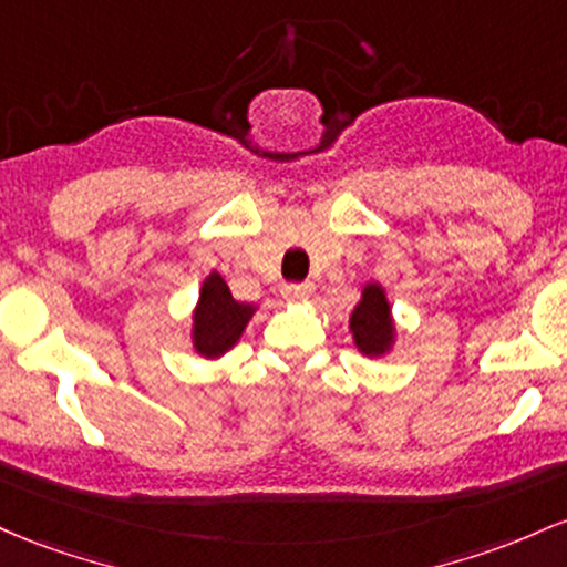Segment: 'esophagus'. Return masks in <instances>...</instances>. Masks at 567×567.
Segmentation results:
<instances>
[{
  "mask_svg": "<svg viewBox=\"0 0 567 567\" xmlns=\"http://www.w3.org/2000/svg\"><path fill=\"white\" fill-rule=\"evenodd\" d=\"M316 286L310 281H302V284H286L284 286V297H289V300H308L310 295H313Z\"/></svg>",
  "mask_w": 567,
  "mask_h": 567,
  "instance_id": "obj_1",
  "label": "esophagus"
}]
</instances>
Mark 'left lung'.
<instances>
[{
  "instance_id": "obj_1",
  "label": "left lung",
  "mask_w": 567,
  "mask_h": 567,
  "mask_svg": "<svg viewBox=\"0 0 567 567\" xmlns=\"http://www.w3.org/2000/svg\"><path fill=\"white\" fill-rule=\"evenodd\" d=\"M353 342L361 353L374 359L385 355L396 340V327H393L391 305L380 284H367L361 291V300L351 313Z\"/></svg>"
}]
</instances>
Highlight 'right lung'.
Here are the masks:
<instances>
[{"label": "right lung", "mask_w": 567, "mask_h": 567, "mask_svg": "<svg viewBox=\"0 0 567 567\" xmlns=\"http://www.w3.org/2000/svg\"><path fill=\"white\" fill-rule=\"evenodd\" d=\"M254 313L257 308L235 300L219 272H208L193 313V348L206 359H219L240 340Z\"/></svg>", "instance_id": "obj_1"}]
</instances>
